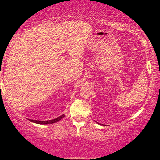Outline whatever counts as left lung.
Returning <instances> with one entry per match:
<instances>
[{"instance_id":"left-lung-1","label":"left lung","mask_w":160,"mask_h":160,"mask_svg":"<svg viewBox=\"0 0 160 160\" xmlns=\"http://www.w3.org/2000/svg\"><path fill=\"white\" fill-rule=\"evenodd\" d=\"M99 124H100V123H99Z\"/></svg>"}]
</instances>
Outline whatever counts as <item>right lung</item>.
Masks as SVG:
<instances>
[{
	"label": "right lung",
	"mask_w": 160,
	"mask_h": 160,
	"mask_svg": "<svg viewBox=\"0 0 160 160\" xmlns=\"http://www.w3.org/2000/svg\"><path fill=\"white\" fill-rule=\"evenodd\" d=\"M63 117H65L64 114L61 115L58 118H54V119H52V120H49V121H37V120H32V119H29V120L32 121V122H34L35 123H38V124H51V123L58 122V121H60L61 119L63 118Z\"/></svg>",
	"instance_id": "add662e5"
}]
</instances>
